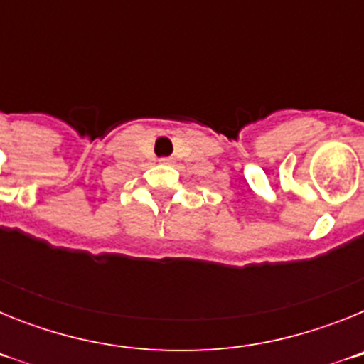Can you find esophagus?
<instances>
[{"mask_svg": "<svg viewBox=\"0 0 364 364\" xmlns=\"http://www.w3.org/2000/svg\"><path fill=\"white\" fill-rule=\"evenodd\" d=\"M160 162H162V164H173V159H171V156H166V159H160Z\"/></svg>", "mask_w": 364, "mask_h": 364, "instance_id": "obj_1", "label": "esophagus"}]
</instances>
